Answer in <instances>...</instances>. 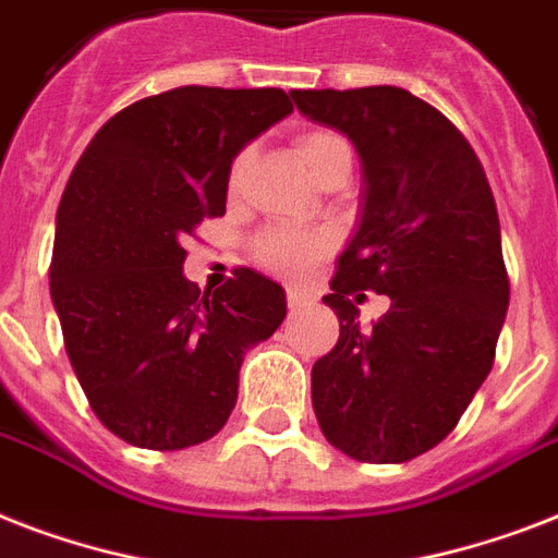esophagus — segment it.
<instances>
[{
    "label": "esophagus",
    "instance_id": "1",
    "mask_svg": "<svg viewBox=\"0 0 558 558\" xmlns=\"http://www.w3.org/2000/svg\"><path fill=\"white\" fill-rule=\"evenodd\" d=\"M310 301H313V295H310V292H304V289H298V287L287 289V304L292 306V310H301V306H306Z\"/></svg>",
    "mask_w": 558,
    "mask_h": 558
}]
</instances>
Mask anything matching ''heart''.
Masks as SVG:
<instances>
[{"label": "heart", "instance_id": "1", "mask_svg": "<svg viewBox=\"0 0 558 558\" xmlns=\"http://www.w3.org/2000/svg\"><path fill=\"white\" fill-rule=\"evenodd\" d=\"M339 147H348V144L341 142L339 135L324 133V130H313V133H304L298 138V156H301V161L313 177ZM245 168H248V153H240L231 161V170H228V185H240ZM327 248H330V236L327 234H306V231H289V228H269L254 240L257 260L275 271H287V275L306 269Z\"/></svg>", "mask_w": 558, "mask_h": 558}]
</instances>
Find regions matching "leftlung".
Returning <instances> with one entry per match:
<instances>
[{"label": "left lung", "mask_w": 558, "mask_h": 558, "mask_svg": "<svg viewBox=\"0 0 558 558\" xmlns=\"http://www.w3.org/2000/svg\"><path fill=\"white\" fill-rule=\"evenodd\" d=\"M289 95L301 116L348 135L365 182L324 295L341 332L313 365L315 416L348 458L405 463L458 425L493 371L510 306L493 187L458 126L408 89ZM359 288L391 298L371 331L355 322Z\"/></svg>", "instance_id": "8db88e82"}]
</instances>
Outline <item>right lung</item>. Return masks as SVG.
<instances>
[{
    "mask_svg": "<svg viewBox=\"0 0 558 558\" xmlns=\"http://www.w3.org/2000/svg\"><path fill=\"white\" fill-rule=\"evenodd\" d=\"M292 112L283 89L179 86L100 126L57 208L51 301L92 411L138 449L210 440L236 405L245 350L287 318L254 269L202 295L182 240L226 214L228 170Z\"/></svg>",
    "mask_w": 558,
    "mask_h": 558,
    "instance_id": "obj_1",
    "label": "right lung"
}]
</instances>
